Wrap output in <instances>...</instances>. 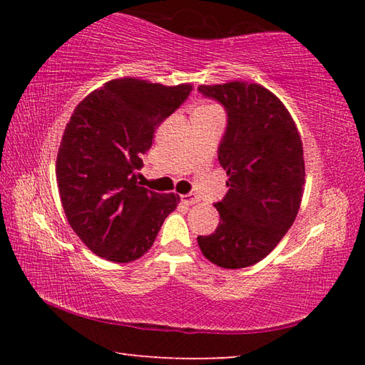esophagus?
Wrapping results in <instances>:
<instances>
[{"label":"esophagus","mask_w":365,"mask_h":365,"mask_svg":"<svg viewBox=\"0 0 365 365\" xmlns=\"http://www.w3.org/2000/svg\"><path fill=\"white\" fill-rule=\"evenodd\" d=\"M180 201L183 202V205L191 206V205H196V202L200 201V197H197V196L193 195V193H188V195H182V196H180Z\"/></svg>","instance_id":"esophagus-1"}]
</instances>
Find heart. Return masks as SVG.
<instances>
[{
  "mask_svg": "<svg viewBox=\"0 0 365 365\" xmlns=\"http://www.w3.org/2000/svg\"><path fill=\"white\" fill-rule=\"evenodd\" d=\"M202 110H219V108L214 106V104H205V106L197 108L195 113H202Z\"/></svg>",
  "mask_w": 365,
  "mask_h": 365,
  "instance_id": "heart-1",
  "label": "heart"
}]
</instances>
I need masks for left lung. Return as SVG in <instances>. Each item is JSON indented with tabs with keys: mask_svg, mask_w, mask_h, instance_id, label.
Instances as JSON below:
<instances>
[{
	"mask_svg": "<svg viewBox=\"0 0 365 365\" xmlns=\"http://www.w3.org/2000/svg\"><path fill=\"white\" fill-rule=\"evenodd\" d=\"M197 91L227 110L219 163L228 177L225 197L214 205L219 225L197 245L219 267H248L279 245L299 211L302 141L288 109L262 85L228 82Z\"/></svg>",
	"mask_w": 365,
	"mask_h": 365,
	"instance_id": "left-lung-1",
	"label": "left lung"
}]
</instances>
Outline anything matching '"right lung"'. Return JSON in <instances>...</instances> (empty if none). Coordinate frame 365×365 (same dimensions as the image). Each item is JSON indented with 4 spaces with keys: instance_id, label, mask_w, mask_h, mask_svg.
<instances>
[{
    "instance_id": "obj_1",
    "label": "right lung",
    "mask_w": 365,
    "mask_h": 365,
    "mask_svg": "<svg viewBox=\"0 0 365 365\" xmlns=\"http://www.w3.org/2000/svg\"><path fill=\"white\" fill-rule=\"evenodd\" d=\"M193 86L114 78L73 109L61 140L56 178L67 222L96 256L132 262L151 248L178 195L140 187L141 154Z\"/></svg>"
}]
</instances>
